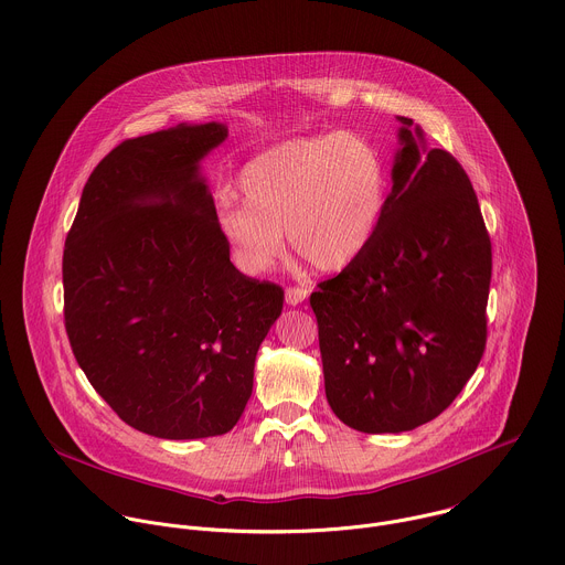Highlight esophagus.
Instances as JSON below:
<instances>
[{"label": "esophagus", "mask_w": 565, "mask_h": 565, "mask_svg": "<svg viewBox=\"0 0 565 565\" xmlns=\"http://www.w3.org/2000/svg\"><path fill=\"white\" fill-rule=\"evenodd\" d=\"M308 288H303V286H290V288H286V303L288 306H299L301 301H306L308 299Z\"/></svg>", "instance_id": "obj_1"}]
</instances>
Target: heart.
<instances>
[{"label": "heart", "mask_w": 565, "mask_h": 565, "mask_svg": "<svg viewBox=\"0 0 565 565\" xmlns=\"http://www.w3.org/2000/svg\"><path fill=\"white\" fill-rule=\"evenodd\" d=\"M239 186L246 202H220L217 226L237 268L253 277L281 257L284 231L315 268H348L374 242L387 200L379 151L345 131L259 153L244 167Z\"/></svg>", "instance_id": "b5f03b06"}]
</instances>
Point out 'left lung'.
Returning a JSON list of instances; mask_svg holds the SVG:
<instances>
[{
    "label": "left lung",
    "instance_id": "1",
    "mask_svg": "<svg viewBox=\"0 0 565 565\" xmlns=\"http://www.w3.org/2000/svg\"><path fill=\"white\" fill-rule=\"evenodd\" d=\"M398 120L403 147L374 242L310 295L328 403L363 434L440 416L487 348L493 255L478 195L449 151L427 149L423 129Z\"/></svg>",
    "mask_w": 565,
    "mask_h": 565
}]
</instances>
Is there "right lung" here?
<instances>
[{"label":"right lung","instance_id":"right-lung-1","mask_svg":"<svg viewBox=\"0 0 565 565\" xmlns=\"http://www.w3.org/2000/svg\"><path fill=\"white\" fill-rule=\"evenodd\" d=\"M220 122L122 140L87 178L63 248V317L78 367L129 427L222 436L250 394L284 308L277 284L228 257L200 160Z\"/></svg>","mask_w":565,"mask_h":565}]
</instances>
